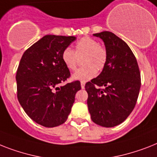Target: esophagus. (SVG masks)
Segmentation results:
<instances>
[{"label":"esophagus","instance_id":"1","mask_svg":"<svg viewBox=\"0 0 157 157\" xmlns=\"http://www.w3.org/2000/svg\"><path fill=\"white\" fill-rule=\"evenodd\" d=\"M85 83H84V82H81V88H82V89H84V88H85Z\"/></svg>","mask_w":157,"mask_h":157}]
</instances>
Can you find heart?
Masks as SVG:
<instances>
[{
  "label": "heart",
  "instance_id": "1",
  "mask_svg": "<svg viewBox=\"0 0 157 157\" xmlns=\"http://www.w3.org/2000/svg\"><path fill=\"white\" fill-rule=\"evenodd\" d=\"M82 59L84 67L72 75V79L85 82L94 78L97 70L101 71L107 59V52L97 40L90 37H84L75 45V52L67 48L62 52V60L69 70H75L78 64L79 58Z\"/></svg>",
  "mask_w": 157,
  "mask_h": 157
}]
</instances>
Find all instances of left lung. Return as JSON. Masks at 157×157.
Returning a JSON list of instances; mask_svg holds the SVG:
<instances>
[{
    "label": "left lung",
    "mask_w": 157,
    "mask_h": 157,
    "mask_svg": "<svg viewBox=\"0 0 157 157\" xmlns=\"http://www.w3.org/2000/svg\"><path fill=\"white\" fill-rule=\"evenodd\" d=\"M94 35L104 42L107 59L100 75L85 84L88 108L94 123L113 127L126 120L136 106L140 72L133 52L120 38L109 31Z\"/></svg>",
    "instance_id": "obj_1"
}]
</instances>
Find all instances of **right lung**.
<instances>
[{
    "instance_id": "obj_1",
    "label": "right lung",
    "mask_w": 157,
    "mask_h": 157,
    "mask_svg": "<svg viewBox=\"0 0 157 157\" xmlns=\"http://www.w3.org/2000/svg\"><path fill=\"white\" fill-rule=\"evenodd\" d=\"M74 36L48 34L28 48L16 74L17 99L33 121L46 127L63 124L81 89L79 81L59 86L70 77L62 52Z\"/></svg>"
}]
</instances>
